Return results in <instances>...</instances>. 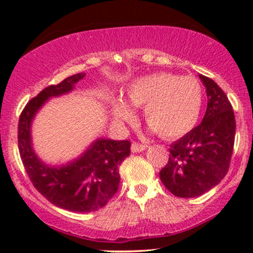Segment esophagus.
Here are the masks:
<instances>
[{"instance_id":"obj_1","label":"esophagus","mask_w":253,"mask_h":253,"mask_svg":"<svg viewBox=\"0 0 253 253\" xmlns=\"http://www.w3.org/2000/svg\"><path fill=\"white\" fill-rule=\"evenodd\" d=\"M146 145H141L139 143H133L132 146H130V150H132L133 153H136V152H141V151L146 150Z\"/></svg>"}]
</instances>
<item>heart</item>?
I'll return each instance as SVG.
<instances>
[{
  "instance_id": "obj_1",
  "label": "heart",
  "mask_w": 253,
  "mask_h": 253,
  "mask_svg": "<svg viewBox=\"0 0 253 253\" xmlns=\"http://www.w3.org/2000/svg\"><path fill=\"white\" fill-rule=\"evenodd\" d=\"M127 100L136 108H143L145 123L159 136L177 139L196 126L202 110L203 89L195 77L163 72L133 82ZM114 114L124 121L134 118L124 101L115 103Z\"/></svg>"
}]
</instances>
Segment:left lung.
I'll return each instance as SVG.
<instances>
[{
	"label": "left lung",
	"instance_id": "obj_1",
	"mask_svg": "<svg viewBox=\"0 0 253 253\" xmlns=\"http://www.w3.org/2000/svg\"><path fill=\"white\" fill-rule=\"evenodd\" d=\"M208 103L201 124L171 144L169 162L159 172L171 194L196 197L227 173L233 153L236 119L228 97L211 78L200 75Z\"/></svg>",
	"mask_w": 253,
	"mask_h": 253
}]
</instances>
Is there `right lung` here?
<instances>
[{
    "instance_id": "right-lung-1",
    "label": "right lung",
    "mask_w": 253,
    "mask_h": 253,
    "mask_svg": "<svg viewBox=\"0 0 253 253\" xmlns=\"http://www.w3.org/2000/svg\"><path fill=\"white\" fill-rule=\"evenodd\" d=\"M84 76L72 75L32 98L20 115L17 143L26 172L43 197L63 210L89 213L106 206L117 193L120 184L118 168L129 156V141L97 139L75 161L50 167L38 158L31 140L32 120L38 110L50 97L70 92Z\"/></svg>"
}]
</instances>
